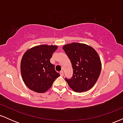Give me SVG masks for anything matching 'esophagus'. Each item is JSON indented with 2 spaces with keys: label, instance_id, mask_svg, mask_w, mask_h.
Listing matches in <instances>:
<instances>
[{
  "label": "esophagus",
  "instance_id": "esophagus-1",
  "mask_svg": "<svg viewBox=\"0 0 123 123\" xmlns=\"http://www.w3.org/2000/svg\"><path fill=\"white\" fill-rule=\"evenodd\" d=\"M60 74L61 76H63V71H61L60 72Z\"/></svg>",
  "mask_w": 123,
  "mask_h": 123
}]
</instances>
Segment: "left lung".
Listing matches in <instances>:
<instances>
[{
  "label": "left lung",
  "mask_w": 123,
  "mask_h": 123,
  "mask_svg": "<svg viewBox=\"0 0 123 123\" xmlns=\"http://www.w3.org/2000/svg\"><path fill=\"white\" fill-rule=\"evenodd\" d=\"M73 68L72 78L65 80L75 92L91 89L97 82L101 71V62L97 51L85 44L72 43L63 46Z\"/></svg>",
  "instance_id": "obj_1"
}]
</instances>
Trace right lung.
<instances>
[{
    "label": "right lung",
    "instance_id": "1",
    "mask_svg": "<svg viewBox=\"0 0 123 123\" xmlns=\"http://www.w3.org/2000/svg\"><path fill=\"white\" fill-rule=\"evenodd\" d=\"M57 46L40 45L25 52L21 62V73L25 85L35 92L43 93L60 76L50 62Z\"/></svg>",
    "mask_w": 123,
    "mask_h": 123
}]
</instances>
